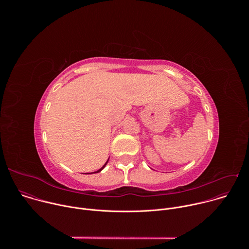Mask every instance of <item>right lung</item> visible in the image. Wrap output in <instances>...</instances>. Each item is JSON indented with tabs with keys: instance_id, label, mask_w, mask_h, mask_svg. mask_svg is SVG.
<instances>
[{
	"instance_id": "add662e5",
	"label": "right lung",
	"mask_w": 249,
	"mask_h": 249,
	"mask_svg": "<svg viewBox=\"0 0 249 249\" xmlns=\"http://www.w3.org/2000/svg\"><path fill=\"white\" fill-rule=\"evenodd\" d=\"M107 161H108V160H107ZM107 161H106V163H107ZM106 163H105V164H104V165H103V166H102V167H101V168H100V169H98V170H97V171H95V172H93V173H96V172H99V171H101V170H102V169H103V168H104V166H105V165H106Z\"/></svg>"
}]
</instances>
